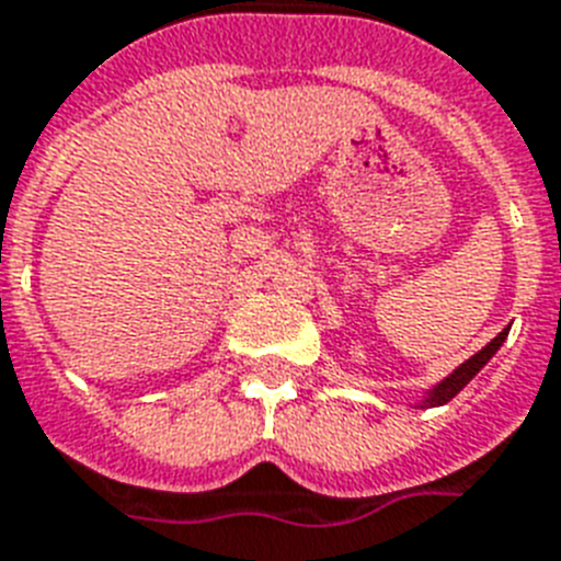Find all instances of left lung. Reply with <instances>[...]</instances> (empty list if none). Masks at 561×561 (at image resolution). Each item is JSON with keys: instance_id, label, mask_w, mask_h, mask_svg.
<instances>
[{"instance_id": "1", "label": "left lung", "mask_w": 561, "mask_h": 561, "mask_svg": "<svg viewBox=\"0 0 561 561\" xmlns=\"http://www.w3.org/2000/svg\"><path fill=\"white\" fill-rule=\"evenodd\" d=\"M507 334H510V328H504L502 334L495 336V340H490V343H486L478 354H472L467 363H461V366L455 368L453 375H446L438 386H432V389L426 391V398H423L417 407L430 409V407H444V403H449V400H453L455 394H458V391L470 383L472 377H476L478 371L486 366V363H490V357H493V354L502 348V343L507 340Z\"/></svg>"}]
</instances>
